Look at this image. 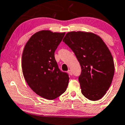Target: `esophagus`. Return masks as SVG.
Returning <instances> with one entry per match:
<instances>
[{"mask_svg":"<svg viewBox=\"0 0 125 125\" xmlns=\"http://www.w3.org/2000/svg\"><path fill=\"white\" fill-rule=\"evenodd\" d=\"M68 73H69V74H70V75H71V76L73 75V72H72V71L71 70H68Z\"/></svg>","mask_w":125,"mask_h":125,"instance_id":"1","label":"esophagus"}]
</instances>
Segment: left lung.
Returning <instances> with one entry per match:
<instances>
[{
	"label": "left lung",
	"instance_id": "8db88e82",
	"mask_svg": "<svg viewBox=\"0 0 125 125\" xmlns=\"http://www.w3.org/2000/svg\"><path fill=\"white\" fill-rule=\"evenodd\" d=\"M63 42L80 64L82 94L91 101L99 100L110 88L114 74V60L106 45L97 35L81 31L68 32Z\"/></svg>",
	"mask_w": 125,
	"mask_h": 125
}]
</instances>
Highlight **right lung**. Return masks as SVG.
Returning <instances> with one entry per match:
<instances>
[{"instance_id":"1","label":"right lung","mask_w":125,"mask_h":125,"mask_svg":"<svg viewBox=\"0 0 125 125\" xmlns=\"http://www.w3.org/2000/svg\"><path fill=\"white\" fill-rule=\"evenodd\" d=\"M65 33L42 31L33 35L23 50L21 66L28 85L41 97L53 100L65 92L69 74L59 69L55 51Z\"/></svg>"}]
</instances>
